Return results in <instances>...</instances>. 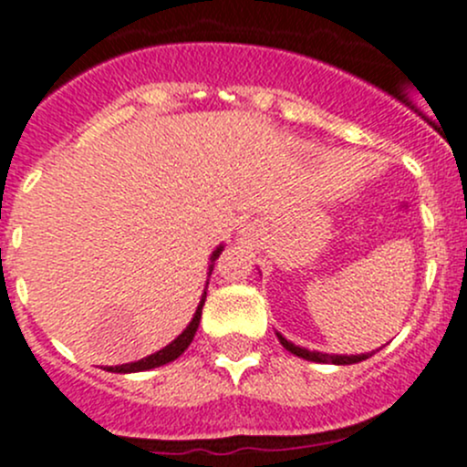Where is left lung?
I'll use <instances>...</instances> for the list:
<instances>
[{"label": "left lung", "mask_w": 467, "mask_h": 467, "mask_svg": "<svg viewBox=\"0 0 467 467\" xmlns=\"http://www.w3.org/2000/svg\"><path fill=\"white\" fill-rule=\"evenodd\" d=\"M277 338H280L282 346L296 357H303L307 361H317V364H334V366H350V364H359V361L368 359L373 357V352H366V355H327V352H318V350H307V348H300L296 343L286 341L280 332H275Z\"/></svg>", "instance_id": "obj_1"}]
</instances>
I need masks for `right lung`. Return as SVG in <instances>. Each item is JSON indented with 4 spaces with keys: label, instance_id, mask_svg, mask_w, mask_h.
Segmentation results:
<instances>
[{
    "label": "right lung",
    "instance_id": "add662e5",
    "mask_svg": "<svg viewBox=\"0 0 467 467\" xmlns=\"http://www.w3.org/2000/svg\"><path fill=\"white\" fill-rule=\"evenodd\" d=\"M221 251H223V244H221V246H216V251L210 255L212 264H210V268H207V275H212V268H214V262H216V257L221 255ZM205 289H207V286H205ZM205 296H207V291H203V296H201V303H199V307H196L194 318H192L190 325L182 329V334H178V337L173 338L169 346H164L162 350L153 352V355L144 357V359H140V361H130V364H121V366H108V368H106L108 373H121V375L142 373V370L158 368V366H164V364H169V361L178 359V357H181L182 352L190 348V343L194 341V334H196V329H199V323H201V314H203Z\"/></svg>",
    "mask_w": 467,
    "mask_h": 467
}]
</instances>
